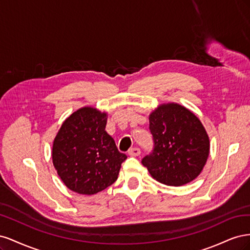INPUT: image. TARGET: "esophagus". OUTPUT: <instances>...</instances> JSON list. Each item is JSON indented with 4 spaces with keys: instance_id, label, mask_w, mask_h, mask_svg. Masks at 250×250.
I'll return each instance as SVG.
<instances>
[{
    "instance_id": "34e87169",
    "label": "esophagus",
    "mask_w": 250,
    "mask_h": 250,
    "mask_svg": "<svg viewBox=\"0 0 250 250\" xmlns=\"http://www.w3.org/2000/svg\"><path fill=\"white\" fill-rule=\"evenodd\" d=\"M128 154H129L130 156H139L141 154V150L137 147L131 148L129 151H128Z\"/></svg>"
}]
</instances>
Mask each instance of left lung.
Here are the masks:
<instances>
[{"label": "left lung", "mask_w": 250, "mask_h": 250, "mask_svg": "<svg viewBox=\"0 0 250 250\" xmlns=\"http://www.w3.org/2000/svg\"><path fill=\"white\" fill-rule=\"evenodd\" d=\"M152 153L142 164L158 183L179 187L201 173L209 153L206 128L194 113L177 103H164L149 115Z\"/></svg>", "instance_id": "1"}]
</instances>
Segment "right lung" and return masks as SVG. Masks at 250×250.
Listing matches in <instances>:
<instances>
[{"label":"right lung","mask_w":250,"mask_h":250,"mask_svg":"<svg viewBox=\"0 0 250 250\" xmlns=\"http://www.w3.org/2000/svg\"><path fill=\"white\" fill-rule=\"evenodd\" d=\"M106 122V112L84 106L64 120L53 142V165L75 193L94 195L111 186L127 158L105 131Z\"/></svg>","instance_id":"1"}]
</instances>
